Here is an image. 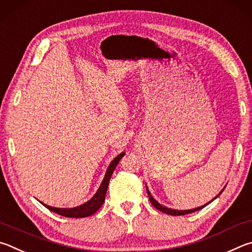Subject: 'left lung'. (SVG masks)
<instances>
[{
  "label": "left lung",
  "instance_id": "obj_1",
  "mask_svg": "<svg viewBox=\"0 0 252 252\" xmlns=\"http://www.w3.org/2000/svg\"><path fill=\"white\" fill-rule=\"evenodd\" d=\"M146 190H147V193H148V197H149V200H151V202L152 204L154 205V207H155L156 209H158V210H160L161 213H165V214H168V215H170V216H183V215H187V214H191V213H195V211H197V210H200V209H202L204 208V207H206L207 205H209L211 201H214L216 198H218L219 197V195L220 193H221L222 191H223V189L221 191H220L217 196H216L213 200L211 201H209V202H207L206 205H204V206H200V207H197V208H193V209H188V210H177V209H171V208H168V207H165V206H162V205H160L159 202H158L155 198H154L153 196H152V193H151V191H149V189H148V187L146 186Z\"/></svg>",
  "mask_w": 252,
  "mask_h": 252
}]
</instances>
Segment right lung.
<instances>
[{
  "mask_svg": "<svg viewBox=\"0 0 252 252\" xmlns=\"http://www.w3.org/2000/svg\"><path fill=\"white\" fill-rule=\"evenodd\" d=\"M125 155V152H123L119 154L117 157H115L114 159L110 162L107 170H106V174L104 176L103 182H101L99 188L97 189V191L94 196H93L90 200L84 202L83 205L74 207V208H55V207H51L47 206L45 204H42L46 207L47 209H50L51 211L55 214H59L61 216H64V217L67 218H84V217H88V216H92L93 214H95L97 210H98L101 206H103L104 201H105V196L106 192H107V187L109 184V179L112 177L113 171L116 168L117 164L119 160Z\"/></svg>",
  "mask_w": 252,
  "mask_h": 252,
  "instance_id": "obj_1",
  "label": "right lung"
}]
</instances>
